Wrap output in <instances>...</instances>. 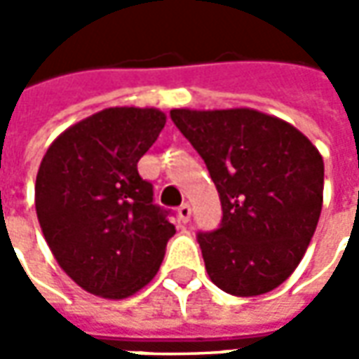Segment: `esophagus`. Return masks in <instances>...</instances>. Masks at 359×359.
I'll return each mask as SVG.
<instances>
[{
  "label": "esophagus",
  "instance_id": "obj_1",
  "mask_svg": "<svg viewBox=\"0 0 359 359\" xmlns=\"http://www.w3.org/2000/svg\"><path fill=\"white\" fill-rule=\"evenodd\" d=\"M177 215H180V219L186 224L189 222V217H191V205L189 203H182L180 208H177Z\"/></svg>",
  "mask_w": 359,
  "mask_h": 359
}]
</instances>
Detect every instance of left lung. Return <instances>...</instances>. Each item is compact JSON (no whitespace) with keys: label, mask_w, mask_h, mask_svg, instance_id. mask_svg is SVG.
<instances>
[{"label":"left lung","mask_w":359,"mask_h":359,"mask_svg":"<svg viewBox=\"0 0 359 359\" xmlns=\"http://www.w3.org/2000/svg\"><path fill=\"white\" fill-rule=\"evenodd\" d=\"M214 180L224 217L198 233L210 280L231 296L268 294L297 268L324 201V159L292 123L250 107L172 109Z\"/></svg>","instance_id":"1"}]
</instances>
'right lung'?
Segmentation results:
<instances>
[{
	"label": "right lung",
	"mask_w": 359,
	"mask_h": 359,
	"mask_svg": "<svg viewBox=\"0 0 359 359\" xmlns=\"http://www.w3.org/2000/svg\"><path fill=\"white\" fill-rule=\"evenodd\" d=\"M156 107H107L53 140L35 212L60 268L93 296L123 299L154 280L175 233L137 161L158 140Z\"/></svg>",
	"instance_id": "1"
}]
</instances>
